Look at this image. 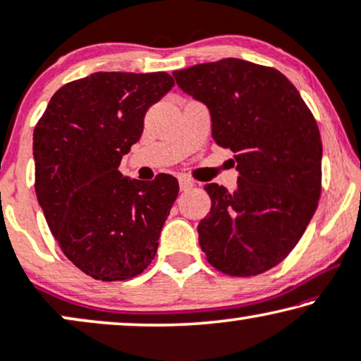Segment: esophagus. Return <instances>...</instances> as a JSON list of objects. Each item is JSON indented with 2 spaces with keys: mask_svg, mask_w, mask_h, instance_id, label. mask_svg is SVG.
<instances>
[{
  "mask_svg": "<svg viewBox=\"0 0 361 361\" xmlns=\"http://www.w3.org/2000/svg\"><path fill=\"white\" fill-rule=\"evenodd\" d=\"M193 186H195L193 180H190V178H186V176L180 178V190L181 191H188V190L193 188Z\"/></svg>",
  "mask_w": 361,
  "mask_h": 361,
  "instance_id": "34e87169",
  "label": "esophagus"
}]
</instances>
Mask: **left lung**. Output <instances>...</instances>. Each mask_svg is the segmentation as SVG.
Listing matches in <instances>:
<instances>
[{"label":"left lung","instance_id":"obj_1","mask_svg":"<svg viewBox=\"0 0 361 361\" xmlns=\"http://www.w3.org/2000/svg\"><path fill=\"white\" fill-rule=\"evenodd\" d=\"M178 87L203 102L211 133L234 153L238 186H204L211 211L198 224L211 266L251 277L289 256L309 226L322 190V140L314 115L284 74L221 59L175 71Z\"/></svg>","mask_w":361,"mask_h":361}]
</instances>
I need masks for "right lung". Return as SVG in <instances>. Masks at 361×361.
<instances>
[{"label": "right lung", "instance_id": "add662e5", "mask_svg": "<svg viewBox=\"0 0 361 361\" xmlns=\"http://www.w3.org/2000/svg\"><path fill=\"white\" fill-rule=\"evenodd\" d=\"M175 82L166 72H94L52 95L32 137L36 196L66 257L97 281L142 274L178 196V180L118 171L147 110Z\"/></svg>", "mask_w": 361, "mask_h": 361}]
</instances>
